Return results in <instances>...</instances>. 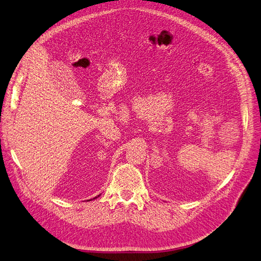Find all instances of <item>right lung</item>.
Segmentation results:
<instances>
[{
    "label": "right lung",
    "mask_w": 261,
    "mask_h": 261,
    "mask_svg": "<svg viewBox=\"0 0 261 261\" xmlns=\"http://www.w3.org/2000/svg\"><path fill=\"white\" fill-rule=\"evenodd\" d=\"M95 198H97V197H95Z\"/></svg>",
    "instance_id": "right-lung-1"
}]
</instances>
